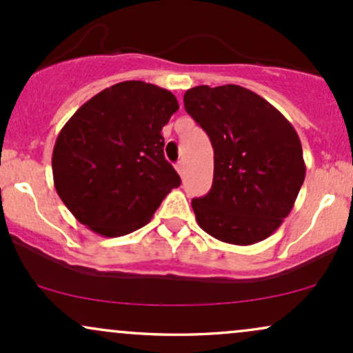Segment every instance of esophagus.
I'll use <instances>...</instances> for the list:
<instances>
[{
  "instance_id": "esophagus-1",
  "label": "esophagus",
  "mask_w": 353,
  "mask_h": 353,
  "mask_svg": "<svg viewBox=\"0 0 353 353\" xmlns=\"http://www.w3.org/2000/svg\"><path fill=\"white\" fill-rule=\"evenodd\" d=\"M176 170H177V172H179V176H183V174H184V162H183V161L177 162V164H176Z\"/></svg>"
}]
</instances>
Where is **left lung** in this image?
I'll use <instances>...</instances> for the list:
<instances>
[{
    "label": "left lung",
    "mask_w": 353,
    "mask_h": 353,
    "mask_svg": "<svg viewBox=\"0 0 353 353\" xmlns=\"http://www.w3.org/2000/svg\"><path fill=\"white\" fill-rule=\"evenodd\" d=\"M184 107L214 149L211 191L192 199L199 228L230 245L266 239L295 206L305 181L296 130L263 97L239 85L189 88Z\"/></svg>",
    "instance_id": "8db88e82"
}]
</instances>
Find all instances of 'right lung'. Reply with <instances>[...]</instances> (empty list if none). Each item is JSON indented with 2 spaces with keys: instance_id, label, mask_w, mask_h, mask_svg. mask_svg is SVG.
I'll list each match as a JSON object with an SVG mask.
<instances>
[{
  "instance_id": "obj_1",
  "label": "right lung",
  "mask_w": 353,
  "mask_h": 353,
  "mask_svg": "<svg viewBox=\"0 0 353 353\" xmlns=\"http://www.w3.org/2000/svg\"><path fill=\"white\" fill-rule=\"evenodd\" d=\"M179 110L157 85L129 80L85 102L58 134L53 184L77 221L105 238L145 226L181 177L164 157L162 127Z\"/></svg>"
}]
</instances>
